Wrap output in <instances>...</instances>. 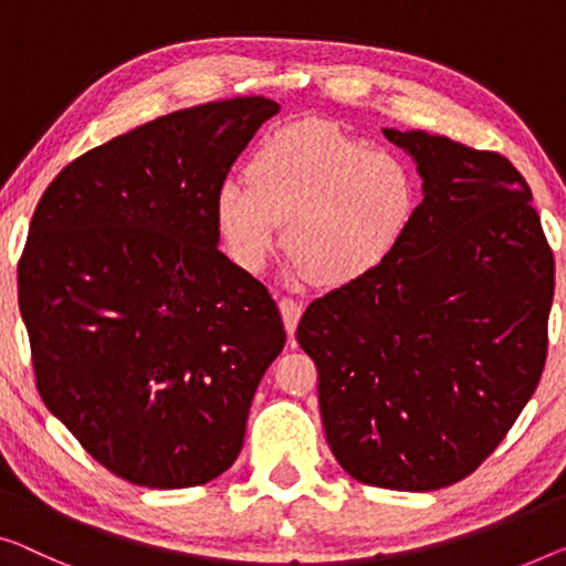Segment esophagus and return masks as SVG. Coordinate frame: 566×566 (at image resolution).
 I'll use <instances>...</instances> for the list:
<instances>
[{"label": "esophagus", "mask_w": 566, "mask_h": 566, "mask_svg": "<svg viewBox=\"0 0 566 566\" xmlns=\"http://www.w3.org/2000/svg\"><path fill=\"white\" fill-rule=\"evenodd\" d=\"M280 310H282V319H284L286 333L294 335V331H297L300 317H302V302L294 300V297H282Z\"/></svg>", "instance_id": "obj_1"}]
</instances>
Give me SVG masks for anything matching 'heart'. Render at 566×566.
<instances>
[{"mask_svg": "<svg viewBox=\"0 0 566 566\" xmlns=\"http://www.w3.org/2000/svg\"><path fill=\"white\" fill-rule=\"evenodd\" d=\"M419 208V180L391 149L317 122L264 134L247 180L226 177L213 218L229 256L259 272L282 239L294 269L319 286H348L389 261Z\"/></svg>", "mask_w": 566, "mask_h": 566, "instance_id": "obj_1", "label": "heart"}]
</instances>
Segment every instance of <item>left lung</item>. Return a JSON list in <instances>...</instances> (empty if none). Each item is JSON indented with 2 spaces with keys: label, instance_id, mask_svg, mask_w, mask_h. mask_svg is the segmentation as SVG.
<instances>
[{
  "label": "left lung",
  "instance_id": "1",
  "mask_svg": "<svg viewBox=\"0 0 566 566\" xmlns=\"http://www.w3.org/2000/svg\"><path fill=\"white\" fill-rule=\"evenodd\" d=\"M384 134L415 157L424 200L378 272L312 302L297 343L317 366L340 468L424 493L475 472L536 391L554 254L526 180L499 151Z\"/></svg>",
  "mask_w": 566,
  "mask_h": 566
}]
</instances>
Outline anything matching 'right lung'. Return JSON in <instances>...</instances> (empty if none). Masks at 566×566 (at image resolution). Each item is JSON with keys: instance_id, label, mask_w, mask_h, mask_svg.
Listing matches in <instances>:
<instances>
[{"instance_id": "right-lung-1", "label": "right lung", "mask_w": 566, "mask_h": 566, "mask_svg": "<svg viewBox=\"0 0 566 566\" xmlns=\"http://www.w3.org/2000/svg\"><path fill=\"white\" fill-rule=\"evenodd\" d=\"M264 96L159 116L63 167L17 286L45 407L91 458L147 488L221 475L286 340L264 284L218 251L213 196Z\"/></svg>"}]
</instances>
